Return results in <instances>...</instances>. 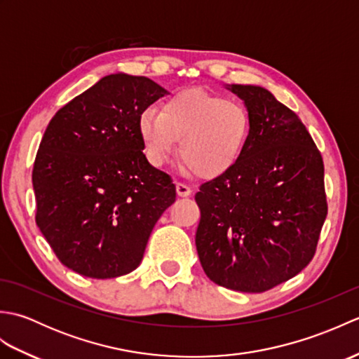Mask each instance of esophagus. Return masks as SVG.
Here are the masks:
<instances>
[{"mask_svg": "<svg viewBox=\"0 0 359 359\" xmlns=\"http://www.w3.org/2000/svg\"><path fill=\"white\" fill-rule=\"evenodd\" d=\"M175 191H177V196H180V197H188V196H191V188L189 187H187L185 184H177L175 185Z\"/></svg>", "mask_w": 359, "mask_h": 359, "instance_id": "esophagus-1", "label": "esophagus"}]
</instances>
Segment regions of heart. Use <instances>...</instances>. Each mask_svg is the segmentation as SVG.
Listing matches in <instances>:
<instances>
[{"label":"heart","mask_w":359,"mask_h":359,"mask_svg":"<svg viewBox=\"0 0 359 359\" xmlns=\"http://www.w3.org/2000/svg\"><path fill=\"white\" fill-rule=\"evenodd\" d=\"M250 133V120L239 103L201 89H184L139 118L144 156L162 166L179 154L201 177H217L238 162Z\"/></svg>","instance_id":"obj_1"}]
</instances>
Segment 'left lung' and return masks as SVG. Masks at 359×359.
I'll return each instance as SVG.
<instances>
[{"label":"left lung","mask_w":359,"mask_h":359,"mask_svg":"<svg viewBox=\"0 0 359 359\" xmlns=\"http://www.w3.org/2000/svg\"><path fill=\"white\" fill-rule=\"evenodd\" d=\"M225 88L245 104L250 133L238 162L196 194V248L215 284L261 293L315 255L327 216L324 163L299 117L270 90Z\"/></svg>","instance_id":"1"}]
</instances>
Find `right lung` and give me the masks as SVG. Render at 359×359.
Wrapping results in <instances>:
<instances>
[{
	"label": "right lung",
	"instance_id": "right-lung-1",
	"mask_svg": "<svg viewBox=\"0 0 359 359\" xmlns=\"http://www.w3.org/2000/svg\"><path fill=\"white\" fill-rule=\"evenodd\" d=\"M166 89L106 75L65 104L38 148L36 225L67 269L109 279L140 265L149 234L175 201L170 175L143 154L139 118Z\"/></svg>",
	"mask_w": 359,
	"mask_h": 359
}]
</instances>
